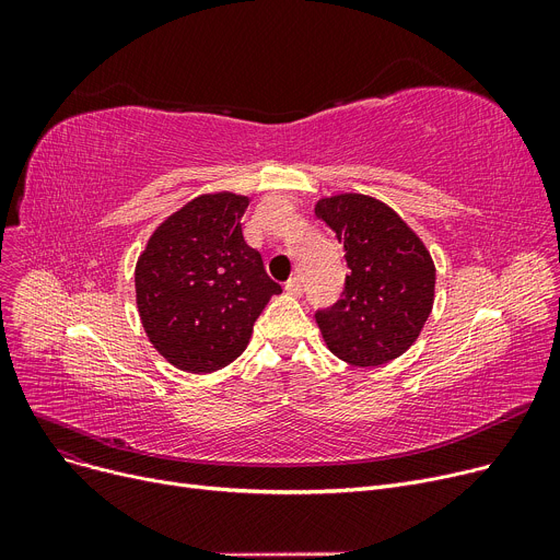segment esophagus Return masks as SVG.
I'll list each match as a JSON object with an SVG mask.
<instances>
[{
  "mask_svg": "<svg viewBox=\"0 0 560 560\" xmlns=\"http://www.w3.org/2000/svg\"><path fill=\"white\" fill-rule=\"evenodd\" d=\"M285 292H288V295H300V292H302V279L300 277H290L288 281H285Z\"/></svg>",
  "mask_w": 560,
  "mask_h": 560,
  "instance_id": "34e87169",
  "label": "esophagus"
}]
</instances>
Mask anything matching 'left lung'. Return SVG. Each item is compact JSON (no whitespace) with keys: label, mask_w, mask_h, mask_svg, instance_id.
Returning <instances> with one entry per match:
<instances>
[{"label":"left lung","mask_w":560,"mask_h":560,"mask_svg":"<svg viewBox=\"0 0 560 560\" xmlns=\"http://www.w3.org/2000/svg\"><path fill=\"white\" fill-rule=\"evenodd\" d=\"M315 215L345 247L342 300L315 322L331 354L359 368L395 361L433 308L435 265L420 235L388 203L361 192L322 197Z\"/></svg>","instance_id":"left-lung-1"}]
</instances>
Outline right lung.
Returning <instances> with one entry per match:
<instances>
[{"label":"right lung","mask_w":560,"mask_h":560,"mask_svg":"<svg viewBox=\"0 0 560 560\" xmlns=\"http://www.w3.org/2000/svg\"><path fill=\"white\" fill-rule=\"evenodd\" d=\"M247 195L206 192L167 215L136 262V304L159 354L190 374L238 359L281 285L245 243Z\"/></svg>","instance_id":"obj_1"}]
</instances>
